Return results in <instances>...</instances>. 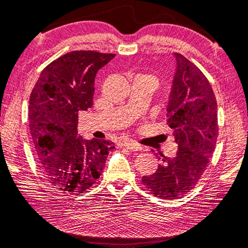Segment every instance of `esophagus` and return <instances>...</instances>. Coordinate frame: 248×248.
<instances>
[{
  "instance_id": "1",
  "label": "esophagus",
  "mask_w": 248,
  "mask_h": 248,
  "mask_svg": "<svg viewBox=\"0 0 248 248\" xmlns=\"http://www.w3.org/2000/svg\"><path fill=\"white\" fill-rule=\"evenodd\" d=\"M123 146L125 148L129 149V151H133V152H139L141 149L140 145H139L137 143H135V141L133 140H129V141H126V143H124Z\"/></svg>"
}]
</instances>
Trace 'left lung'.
<instances>
[{
	"label": "left lung",
	"mask_w": 248,
	"mask_h": 248,
	"mask_svg": "<svg viewBox=\"0 0 248 248\" xmlns=\"http://www.w3.org/2000/svg\"><path fill=\"white\" fill-rule=\"evenodd\" d=\"M167 108V125L178 144L177 155L162 156L164 165L141 182L155 197L176 199L196 186L209 166L218 135L213 89L196 64L179 52Z\"/></svg>",
	"instance_id": "left-lung-1"
}]
</instances>
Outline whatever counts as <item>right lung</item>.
<instances>
[{
    "instance_id": "right-lung-1",
    "label": "right lung",
    "mask_w": 248,
    "mask_h": 248,
    "mask_svg": "<svg viewBox=\"0 0 248 248\" xmlns=\"http://www.w3.org/2000/svg\"><path fill=\"white\" fill-rule=\"evenodd\" d=\"M114 56L68 52L45 67L32 88L28 120L39 169L60 192L80 194L90 189L114 148L109 140L77 136L79 112L93 105L96 72Z\"/></svg>"
}]
</instances>
